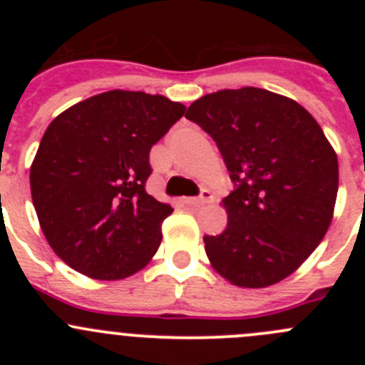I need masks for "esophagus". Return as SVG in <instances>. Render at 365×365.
I'll use <instances>...</instances> for the list:
<instances>
[{
    "label": "esophagus",
    "mask_w": 365,
    "mask_h": 365,
    "mask_svg": "<svg viewBox=\"0 0 365 365\" xmlns=\"http://www.w3.org/2000/svg\"><path fill=\"white\" fill-rule=\"evenodd\" d=\"M213 200V196H212V192H210L208 189H203L201 190V194L197 197H187L185 200V203L187 205H194V206H201V205H206V203H210V201Z\"/></svg>",
    "instance_id": "esophagus-1"
}]
</instances>
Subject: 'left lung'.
I'll return each instance as SVG.
<instances>
[{"label":"left lung","mask_w":365,"mask_h":365,"mask_svg":"<svg viewBox=\"0 0 365 365\" xmlns=\"http://www.w3.org/2000/svg\"><path fill=\"white\" fill-rule=\"evenodd\" d=\"M185 118L215 141L235 183L222 201L226 230L203 238L212 267L242 288L292 275L325 237L339 185L318 121L292 98L252 86L205 95Z\"/></svg>","instance_id":"left-lung-1"}]
</instances>
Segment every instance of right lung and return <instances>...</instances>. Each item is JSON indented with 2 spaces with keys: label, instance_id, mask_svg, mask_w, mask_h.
<instances>
[{
  "label": "right lung",
  "instance_id": "1",
  "mask_svg": "<svg viewBox=\"0 0 365 365\" xmlns=\"http://www.w3.org/2000/svg\"><path fill=\"white\" fill-rule=\"evenodd\" d=\"M183 113L162 95L113 90L51 121L29 183L40 227L70 268L116 281L152 259L173 208L145 189L150 150Z\"/></svg>",
  "mask_w": 365,
  "mask_h": 365
}]
</instances>
